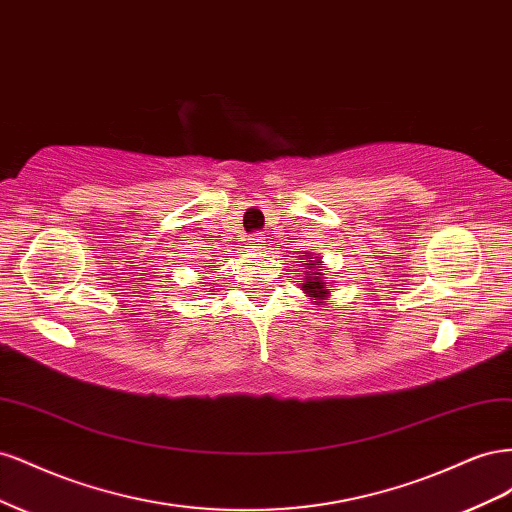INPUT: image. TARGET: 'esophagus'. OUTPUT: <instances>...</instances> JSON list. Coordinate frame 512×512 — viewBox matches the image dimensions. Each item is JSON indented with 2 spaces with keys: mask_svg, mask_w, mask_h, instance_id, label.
Segmentation results:
<instances>
[{
  "mask_svg": "<svg viewBox=\"0 0 512 512\" xmlns=\"http://www.w3.org/2000/svg\"><path fill=\"white\" fill-rule=\"evenodd\" d=\"M247 245H250V247H262V245H265V235H262V232H254V235L247 239Z\"/></svg>",
  "mask_w": 512,
  "mask_h": 512,
  "instance_id": "esophagus-1",
  "label": "esophagus"
}]
</instances>
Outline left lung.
Masks as SVG:
<instances>
[{"label":"left lung","instance_id":"left-lung-1","mask_svg":"<svg viewBox=\"0 0 512 512\" xmlns=\"http://www.w3.org/2000/svg\"><path fill=\"white\" fill-rule=\"evenodd\" d=\"M309 265H312V267H309V273H307L309 277H305V284L301 288L309 294V297H316V301L324 299L329 294V288H327V284H324V280L320 277L322 273L316 267V260H309Z\"/></svg>","mask_w":512,"mask_h":512}]
</instances>
